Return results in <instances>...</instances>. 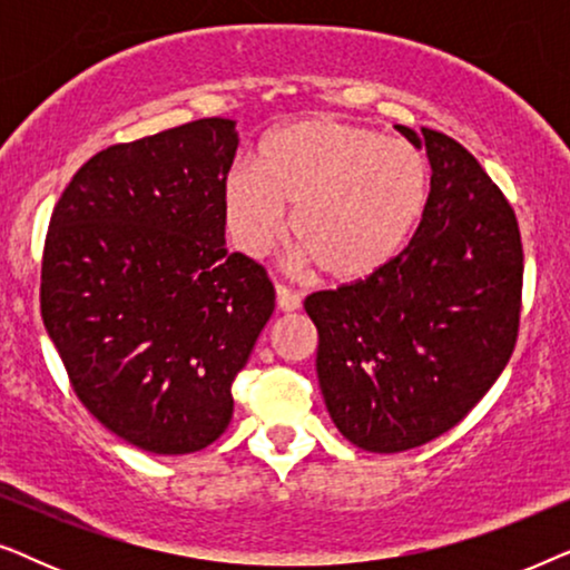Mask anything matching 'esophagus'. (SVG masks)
Here are the masks:
<instances>
[{
	"label": "esophagus",
	"instance_id": "34e87169",
	"mask_svg": "<svg viewBox=\"0 0 570 570\" xmlns=\"http://www.w3.org/2000/svg\"><path fill=\"white\" fill-rule=\"evenodd\" d=\"M277 308L279 311H298L301 308V295L291 291L287 285H277Z\"/></svg>",
	"mask_w": 570,
	"mask_h": 570
}]
</instances>
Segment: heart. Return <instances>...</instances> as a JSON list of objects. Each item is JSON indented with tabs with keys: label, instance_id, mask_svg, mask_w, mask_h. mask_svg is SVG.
Returning a JSON list of instances; mask_svg holds the SVG:
<instances>
[{
	"label": "heart",
	"instance_id": "b5f03b06",
	"mask_svg": "<svg viewBox=\"0 0 570 570\" xmlns=\"http://www.w3.org/2000/svg\"><path fill=\"white\" fill-rule=\"evenodd\" d=\"M431 197V166L415 145L340 119H306L264 139L259 158L225 181L230 238L262 256L285 233L340 283L386 267L407 246Z\"/></svg>",
	"mask_w": 570,
	"mask_h": 570
}]
</instances>
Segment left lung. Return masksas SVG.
Masks as SVG:
<instances>
[{"label": "left lung", "instance_id": "8db88e82", "mask_svg": "<svg viewBox=\"0 0 570 570\" xmlns=\"http://www.w3.org/2000/svg\"><path fill=\"white\" fill-rule=\"evenodd\" d=\"M396 129L433 170L415 236L386 267L303 303L326 410L373 454L439 439L488 394L517 347L524 277L517 215L478 158L443 131Z\"/></svg>", "mask_w": 570, "mask_h": 570}]
</instances>
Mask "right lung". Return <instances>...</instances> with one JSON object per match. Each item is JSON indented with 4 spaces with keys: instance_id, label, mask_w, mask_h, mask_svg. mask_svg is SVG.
<instances>
[{
    "instance_id": "1",
    "label": "right lung",
    "mask_w": 570,
    "mask_h": 570,
    "mask_svg": "<svg viewBox=\"0 0 570 570\" xmlns=\"http://www.w3.org/2000/svg\"><path fill=\"white\" fill-rule=\"evenodd\" d=\"M236 121L106 147L53 207L41 316L92 417L150 454H191L233 417V381L275 311L267 269L225 248Z\"/></svg>"
}]
</instances>
